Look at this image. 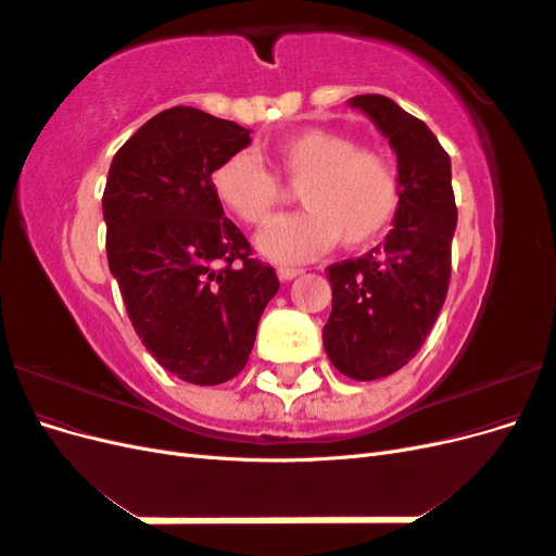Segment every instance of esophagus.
<instances>
[{
	"label": "esophagus",
	"instance_id": "34e87169",
	"mask_svg": "<svg viewBox=\"0 0 556 556\" xmlns=\"http://www.w3.org/2000/svg\"><path fill=\"white\" fill-rule=\"evenodd\" d=\"M304 274V268H296V266H280L278 268V276L280 280H294L296 276Z\"/></svg>",
	"mask_w": 556,
	"mask_h": 556
}]
</instances>
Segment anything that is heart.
<instances>
[{
	"label": "heart",
	"instance_id": "obj_1",
	"mask_svg": "<svg viewBox=\"0 0 556 556\" xmlns=\"http://www.w3.org/2000/svg\"><path fill=\"white\" fill-rule=\"evenodd\" d=\"M276 172L306 208L278 217L257 239L262 255L280 264L308 262L343 239L348 248L378 241L401 208L394 162L343 131L308 127L271 146ZM220 206L250 227H262L282 204L285 188L250 150L231 153L211 174Z\"/></svg>",
	"mask_w": 556,
	"mask_h": 556
}]
</instances>
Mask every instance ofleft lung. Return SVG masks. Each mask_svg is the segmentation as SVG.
Wrapping results in <instances>:
<instances>
[{
    "label": "left lung",
    "mask_w": 556,
    "mask_h": 556,
    "mask_svg": "<svg viewBox=\"0 0 556 556\" xmlns=\"http://www.w3.org/2000/svg\"><path fill=\"white\" fill-rule=\"evenodd\" d=\"M390 139L401 178V208L387 239L357 260L331 264V315L323 341L352 380H378L406 366L433 327L452 274L457 204L450 155L419 117L390 97L350 99Z\"/></svg>",
    "instance_id": "left-lung-1"
}]
</instances>
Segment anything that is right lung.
I'll use <instances>...</instances> for the list:
<instances>
[{"label":"right lung","mask_w":556,"mask_h":556,"mask_svg":"<svg viewBox=\"0 0 556 556\" xmlns=\"http://www.w3.org/2000/svg\"><path fill=\"white\" fill-rule=\"evenodd\" d=\"M248 143L241 125L174 106L134 131L106 178V257L131 327L160 366L192 384L243 371L280 288L211 188L215 166Z\"/></svg>","instance_id":"obj_1"}]
</instances>
